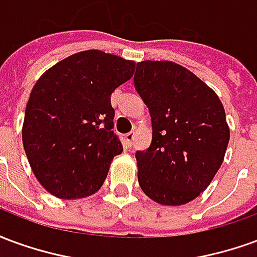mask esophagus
Masks as SVG:
<instances>
[{
    "label": "esophagus",
    "instance_id": "34e87169",
    "mask_svg": "<svg viewBox=\"0 0 257 257\" xmlns=\"http://www.w3.org/2000/svg\"><path fill=\"white\" fill-rule=\"evenodd\" d=\"M134 139H135V132H129V134L125 135V140H126V145L128 146H132Z\"/></svg>",
    "mask_w": 257,
    "mask_h": 257
}]
</instances>
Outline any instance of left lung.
Listing matches in <instances>:
<instances>
[{"label":"left lung","instance_id":"8db88e82","mask_svg":"<svg viewBox=\"0 0 257 257\" xmlns=\"http://www.w3.org/2000/svg\"><path fill=\"white\" fill-rule=\"evenodd\" d=\"M134 79L153 125L150 147L136 153L140 189L157 204H187L223 164L230 140L224 107L215 90L175 62H139Z\"/></svg>","mask_w":257,"mask_h":257}]
</instances>
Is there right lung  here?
Listing matches in <instances>:
<instances>
[{"instance_id": "obj_1", "label": "right lung", "mask_w": 257, "mask_h": 257, "mask_svg": "<svg viewBox=\"0 0 257 257\" xmlns=\"http://www.w3.org/2000/svg\"><path fill=\"white\" fill-rule=\"evenodd\" d=\"M134 60L88 49L48 68L31 90L22 140L31 171L62 199L89 197L104 183L122 145L112 132L111 93L132 78Z\"/></svg>"}]
</instances>
